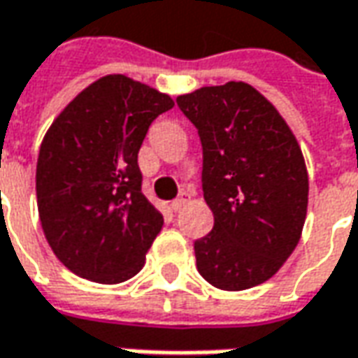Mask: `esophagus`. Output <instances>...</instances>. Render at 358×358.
<instances>
[{"label": "esophagus", "mask_w": 358, "mask_h": 358, "mask_svg": "<svg viewBox=\"0 0 358 358\" xmlns=\"http://www.w3.org/2000/svg\"><path fill=\"white\" fill-rule=\"evenodd\" d=\"M187 203H189V193H181V195L177 196L173 203H171V210L177 213V210H181Z\"/></svg>", "instance_id": "esophagus-1"}]
</instances>
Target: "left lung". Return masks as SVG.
Returning <instances> with one entry per match:
<instances>
[{
  "instance_id": "1",
  "label": "left lung",
  "mask_w": 358,
  "mask_h": 358,
  "mask_svg": "<svg viewBox=\"0 0 358 358\" xmlns=\"http://www.w3.org/2000/svg\"><path fill=\"white\" fill-rule=\"evenodd\" d=\"M203 143V193L215 227L195 242L199 274L224 292L264 284L296 250L308 215L301 148L275 106L230 80L177 96Z\"/></svg>"
}]
</instances>
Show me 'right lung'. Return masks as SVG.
<instances>
[{
	"label": "right lung",
	"instance_id": "1",
	"mask_svg": "<svg viewBox=\"0 0 358 358\" xmlns=\"http://www.w3.org/2000/svg\"><path fill=\"white\" fill-rule=\"evenodd\" d=\"M173 98L106 74L52 120L37 159V208L50 250L73 274L122 284L140 272L163 217L141 193L143 138Z\"/></svg>",
	"mask_w": 358,
	"mask_h": 358
}]
</instances>
